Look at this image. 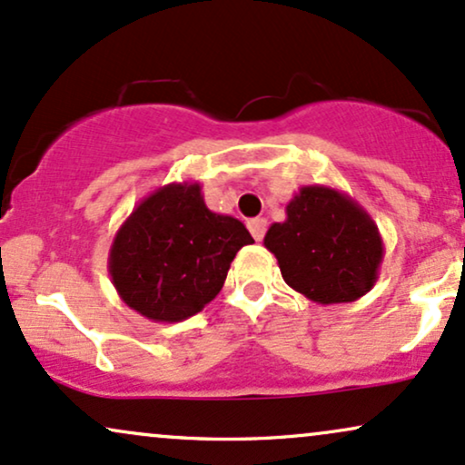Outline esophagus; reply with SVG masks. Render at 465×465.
Instances as JSON below:
<instances>
[{
  "label": "esophagus",
  "mask_w": 465,
  "mask_h": 465,
  "mask_svg": "<svg viewBox=\"0 0 465 465\" xmlns=\"http://www.w3.org/2000/svg\"><path fill=\"white\" fill-rule=\"evenodd\" d=\"M248 228L256 242H262V237H265V231H267V220H262V217H254V220L248 222Z\"/></svg>",
  "instance_id": "34e87169"
}]
</instances>
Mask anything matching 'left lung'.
Listing matches in <instances>:
<instances>
[{
    "label": "left lung",
    "instance_id": "obj_1",
    "mask_svg": "<svg viewBox=\"0 0 465 465\" xmlns=\"http://www.w3.org/2000/svg\"><path fill=\"white\" fill-rule=\"evenodd\" d=\"M262 243L278 259L284 282L323 306L360 300L380 278V228L336 187H300L286 204V220L272 223Z\"/></svg>",
    "mask_w": 465,
    "mask_h": 465
}]
</instances>
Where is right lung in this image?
I'll list each match as a JSON object with an SVG mask.
<instances>
[{
  "mask_svg": "<svg viewBox=\"0 0 465 465\" xmlns=\"http://www.w3.org/2000/svg\"><path fill=\"white\" fill-rule=\"evenodd\" d=\"M250 243L237 217L204 204L200 183H170L120 223L107 272L131 311L154 323H179L215 300L232 259Z\"/></svg>",
  "mask_w": 465,
  "mask_h": 465,
  "instance_id": "right-lung-1",
  "label": "right lung"
}]
</instances>
